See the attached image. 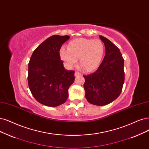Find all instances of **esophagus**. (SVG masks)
Instances as JSON below:
<instances>
[{
  "label": "esophagus",
  "mask_w": 149,
  "mask_h": 149,
  "mask_svg": "<svg viewBox=\"0 0 149 149\" xmlns=\"http://www.w3.org/2000/svg\"><path fill=\"white\" fill-rule=\"evenodd\" d=\"M80 75H81V74L80 72H75V77H78V76H80Z\"/></svg>",
  "instance_id": "esophagus-1"
}]
</instances>
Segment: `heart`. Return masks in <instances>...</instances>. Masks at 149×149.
I'll return each mask as SVG.
<instances>
[{
    "instance_id": "obj_1",
    "label": "heart",
    "mask_w": 149,
    "mask_h": 149,
    "mask_svg": "<svg viewBox=\"0 0 149 149\" xmlns=\"http://www.w3.org/2000/svg\"><path fill=\"white\" fill-rule=\"evenodd\" d=\"M104 52V46L100 40L80 38L71 40L68 44V49L62 47L59 56L65 65L71 68L79 58V63L85 71L92 72L100 65Z\"/></svg>"
}]
</instances>
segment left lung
I'll use <instances>...</instances> for the list:
<instances>
[{"label":"left lung","instance_id":"8db88e82","mask_svg":"<svg viewBox=\"0 0 149 149\" xmlns=\"http://www.w3.org/2000/svg\"><path fill=\"white\" fill-rule=\"evenodd\" d=\"M106 48V55L94 73L84 75L87 101L96 106L112 102L122 92L125 81L124 59L119 48L107 38L100 36Z\"/></svg>","mask_w":149,"mask_h":149}]
</instances>
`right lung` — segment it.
Listing matches in <instances>:
<instances>
[{
  "instance_id": "add662e5",
  "label": "right lung",
  "mask_w": 149,
  "mask_h": 149,
  "mask_svg": "<svg viewBox=\"0 0 149 149\" xmlns=\"http://www.w3.org/2000/svg\"><path fill=\"white\" fill-rule=\"evenodd\" d=\"M69 38V36L49 37L37 47L31 57L27 76L29 88L36 100L46 106L64 104L74 81L75 72L64 69L59 53Z\"/></svg>"
}]
</instances>
